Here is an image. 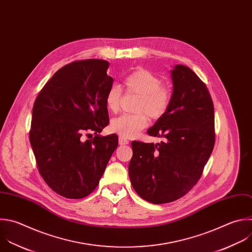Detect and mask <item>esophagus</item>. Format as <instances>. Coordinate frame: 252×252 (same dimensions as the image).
Listing matches in <instances>:
<instances>
[{
	"instance_id": "1",
	"label": "esophagus",
	"mask_w": 252,
	"mask_h": 252,
	"mask_svg": "<svg viewBox=\"0 0 252 252\" xmlns=\"http://www.w3.org/2000/svg\"><path fill=\"white\" fill-rule=\"evenodd\" d=\"M119 143H120L121 145H126V144L129 143V141H128L127 139L124 138V137H120V138H119Z\"/></svg>"
}]
</instances>
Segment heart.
<instances>
[{
  "instance_id": "heart-1",
  "label": "heart",
  "mask_w": 252,
  "mask_h": 252,
  "mask_svg": "<svg viewBox=\"0 0 252 252\" xmlns=\"http://www.w3.org/2000/svg\"><path fill=\"white\" fill-rule=\"evenodd\" d=\"M127 93L138 95L133 107L134 114H126L112 120L111 130L121 137L130 138L137 135L148 124L146 114L151 120H158L168 110L171 103V90L161 84V80L144 68H137L125 78ZM123 91L113 85L106 94V106L110 112L119 111Z\"/></svg>"
}]
</instances>
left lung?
<instances>
[{
  "instance_id": "obj_1",
  "label": "left lung",
  "mask_w": 252,
  "mask_h": 252,
  "mask_svg": "<svg viewBox=\"0 0 252 252\" xmlns=\"http://www.w3.org/2000/svg\"><path fill=\"white\" fill-rule=\"evenodd\" d=\"M171 76L170 106L147 130L164 141L131 142V185L152 204L176 201L197 184L216 139L214 104L205 83L184 65H176Z\"/></svg>"
}]
</instances>
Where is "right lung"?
<instances>
[{
    "mask_svg": "<svg viewBox=\"0 0 252 252\" xmlns=\"http://www.w3.org/2000/svg\"><path fill=\"white\" fill-rule=\"evenodd\" d=\"M102 59L60 68L37 95L30 141L45 183L68 199H82L98 186L118 147L117 134L100 136L109 125L106 94L114 79ZM95 136L85 140V136Z\"/></svg>",
    "mask_w": 252,
    "mask_h": 252,
    "instance_id": "1",
    "label": "right lung"
}]
</instances>
